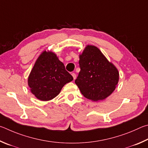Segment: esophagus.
I'll list each match as a JSON object with an SVG mask.
<instances>
[{
  "label": "esophagus",
  "instance_id": "1",
  "mask_svg": "<svg viewBox=\"0 0 148 148\" xmlns=\"http://www.w3.org/2000/svg\"><path fill=\"white\" fill-rule=\"evenodd\" d=\"M71 75L73 76V79H74V80L76 79L77 75H76V74L75 73H71Z\"/></svg>",
  "mask_w": 148,
  "mask_h": 148
}]
</instances>
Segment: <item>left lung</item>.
Listing matches in <instances>:
<instances>
[{
	"label": "left lung",
	"instance_id": "1",
	"mask_svg": "<svg viewBox=\"0 0 148 148\" xmlns=\"http://www.w3.org/2000/svg\"><path fill=\"white\" fill-rule=\"evenodd\" d=\"M79 58L81 71L75 82L81 94L94 101L106 99L118 84L117 68L94 45H87Z\"/></svg>",
	"mask_w": 148,
	"mask_h": 148
}]
</instances>
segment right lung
Listing matches in <instances>:
<instances>
[{"label":"right lung","instance_id":"right-lung-1","mask_svg":"<svg viewBox=\"0 0 148 148\" xmlns=\"http://www.w3.org/2000/svg\"><path fill=\"white\" fill-rule=\"evenodd\" d=\"M73 80L56 54L45 51L36 61L28 76V84L37 99L45 101L57 96L64 85Z\"/></svg>","mask_w":148,"mask_h":148}]
</instances>
